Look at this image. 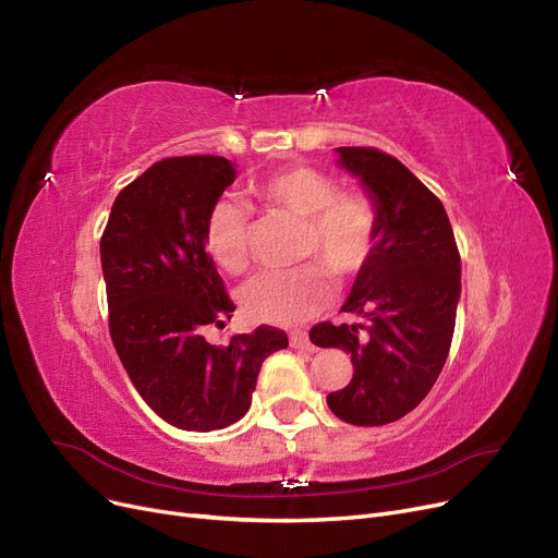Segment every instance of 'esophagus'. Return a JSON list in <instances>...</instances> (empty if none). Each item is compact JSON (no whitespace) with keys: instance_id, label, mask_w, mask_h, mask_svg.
<instances>
[{"instance_id":"esophagus-1","label":"esophagus","mask_w":558,"mask_h":558,"mask_svg":"<svg viewBox=\"0 0 558 558\" xmlns=\"http://www.w3.org/2000/svg\"><path fill=\"white\" fill-rule=\"evenodd\" d=\"M289 344L301 351H314V344L310 342V337L305 330H292L289 332Z\"/></svg>"}]
</instances>
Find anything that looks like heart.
<instances>
[{
    "instance_id": "heart-1",
    "label": "heart",
    "mask_w": 558,
    "mask_h": 558,
    "mask_svg": "<svg viewBox=\"0 0 558 558\" xmlns=\"http://www.w3.org/2000/svg\"><path fill=\"white\" fill-rule=\"evenodd\" d=\"M255 196L305 221L296 269L264 271L253 278L241 305L251 319L292 326L314 317L332 296V278H355L372 262L380 234V209L365 191L339 189L337 178L312 166H287L253 182ZM251 209L221 196L207 214L205 246L228 274H244L251 264Z\"/></svg>"
}]
</instances>
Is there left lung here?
Instances as JSON below:
<instances>
[{
	"label": "left lung",
	"instance_id": "obj_1",
	"mask_svg": "<svg viewBox=\"0 0 558 558\" xmlns=\"http://www.w3.org/2000/svg\"><path fill=\"white\" fill-rule=\"evenodd\" d=\"M380 209L372 262L342 312L353 324H317L312 344L351 353L353 378L328 395L332 413L355 426H383L417 408L449 355L460 299V255L449 216L408 168L378 148H337Z\"/></svg>",
	"mask_w": 558,
	"mask_h": 558
}]
</instances>
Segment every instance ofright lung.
<instances>
[{
  "label": "right lung",
  "mask_w": 558,
  "mask_h": 558,
  "mask_svg": "<svg viewBox=\"0 0 558 558\" xmlns=\"http://www.w3.org/2000/svg\"><path fill=\"white\" fill-rule=\"evenodd\" d=\"M226 157H168L118 193L100 239L109 332L136 392L182 430H216L248 413L262 362L287 349L280 328L205 339L234 303L205 251L211 205L234 182Z\"/></svg>",
  "instance_id": "add662e5"
}]
</instances>
